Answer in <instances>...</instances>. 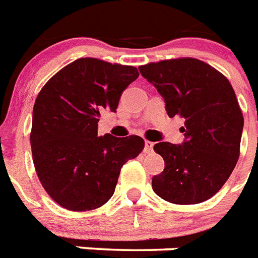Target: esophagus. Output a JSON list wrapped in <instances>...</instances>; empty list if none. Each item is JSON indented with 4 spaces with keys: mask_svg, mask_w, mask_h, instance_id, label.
<instances>
[{
    "mask_svg": "<svg viewBox=\"0 0 258 258\" xmlns=\"http://www.w3.org/2000/svg\"><path fill=\"white\" fill-rule=\"evenodd\" d=\"M153 146H154V144L152 141H145V148H144L145 153H150V152H153Z\"/></svg>",
    "mask_w": 258,
    "mask_h": 258,
    "instance_id": "34e87169",
    "label": "esophagus"
}]
</instances>
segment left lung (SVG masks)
<instances>
[{
    "instance_id": "8db88e82",
    "label": "left lung",
    "mask_w": 258,
    "mask_h": 258,
    "mask_svg": "<svg viewBox=\"0 0 258 258\" xmlns=\"http://www.w3.org/2000/svg\"><path fill=\"white\" fill-rule=\"evenodd\" d=\"M165 101L169 117L185 118L182 144L158 142L165 168L152 178L154 193L178 205L213 197L240 156L244 117L225 76L196 58L166 59L139 68Z\"/></svg>"
}]
</instances>
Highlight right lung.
<instances>
[{
    "instance_id": "add662e5",
    "label": "right lung",
    "mask_w": 258,
    "mask_h": 258,
    "mask_svg": "<svg viewBox=\"0 0 258 258\" xmlns=\"http://www.w3.org/2000/svg\"><path fill=\"white\" fill-rule=\"evenodd\" d=\"M135 67L80 58L54 74L33 108L30 145L37 176L55 203L73 212L109 201L122 165L144 149L139 136H98L101 112H116L137 80Z\"/></svg>"
}]
</instances>
